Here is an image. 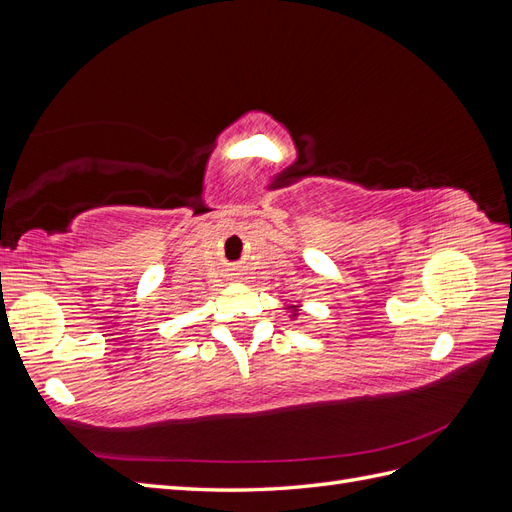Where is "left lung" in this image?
Wrapping results in <instances>:
<instances>
[{"instance_id":"left-lung-1","label":"left lung","mask_w":512,"mask_h":512,"mask_svg":"<svg viewBox=\"0 0 512 512\" xmlns=\"http://www.w3.org/2000/svg\"><path fill=\"white\" fill-rule=\"evenodd\" d=\"M301 303H297V305H286L284 309H288V312H290V320H297L299 318V314H301Z\"/></svg>"}]
</instances>
